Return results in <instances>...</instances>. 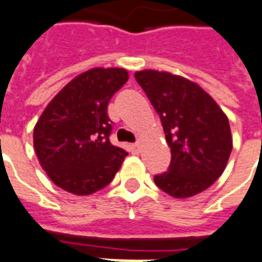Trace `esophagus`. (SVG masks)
Returning a JSON list of instances; mask_svg holds the SVG:
<instances>
[{
    "label": "esophagus",
    "instance_id": "esophagus-1",
    "mask_svg": "<svg viewBox=\"0 0 262 262\" xmlns=\"http://www.w3.org/2000/svg\"><path fill=\"white\" fill-rule=\"evenodd\" d=\"M132 148V152H135V154H139L140 152V144L139 143H133L130 146Z\"/></svg>",
    "mask_w": 262,
    "mask_h": 262
}]
</instances>
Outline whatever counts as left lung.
<instances>
[{
	"instance_id": "left-lung-1",
	"label": "left lung",
	"mask_w": 262,
	"mask_h": 262,
	"mask_svg": "<svg viewBox=\"0 0 262 262\" xmlns=\"http://www.w3.org/2000/svg\"><path fill=\"white\" fill-rule=\"evenodd\" d=\"M135 77L160 115L170 147L169 168L154 176L156 185L176 199L208 189L222 175L232 151L228 116L208 93L185 77L151 69Z\"/></svg>"
}]
</instances>
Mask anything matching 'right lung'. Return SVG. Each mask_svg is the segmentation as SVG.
<instances>
[{
  "instance_id": "add662e5",
  "label": "right lung",
  "mask_w": 262,
  "mask_h": 262,
  "mask_svg": "<svg viewBox=\"0 0 262 262\" xmlns=\"http://www.w3.org/2000/svg\"><path fill=\"white\" fill-rule=\"evenodd\" d=\"M127 79L122 68H93L68 83L44 110L33 144L58 187L87 195L111 183L127 152L110 141L112 121L106 110Z\"/></svg>"
}]
</instances>
